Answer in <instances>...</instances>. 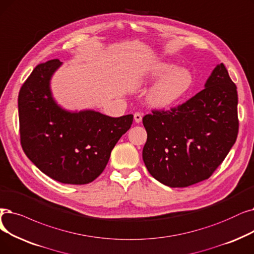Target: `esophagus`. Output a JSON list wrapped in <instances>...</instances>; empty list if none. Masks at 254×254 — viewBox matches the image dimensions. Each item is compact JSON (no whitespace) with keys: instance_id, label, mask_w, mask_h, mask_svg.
<instances>
[{"instance_id":"obj_1","label":"esophagus","mask_w":254,"mask_h":254,"mask_svg":"<svg viewBox=\"0 0 254 254\" xmlns=\"http://www.w3.org/2000/svg\"><path fill=\"white\" fill-rule=\"evenodd\" d=\"M134 119H135V121H136L137 124L141 123V120H142V113H140V112H136V113L134 114Z\"/></svg>"}]
</instances>
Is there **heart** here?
I'll return each instance as SVG.
<instances>
[{"label": "heart", "mask_w": 254, "mask_h": 254, "mask_svg": "<svg viewBox=\"0 0 254 254\" xmlns=\"http://www.w3.org/2000/svg\"><path fill=\"white\" fill-rule=\"evenodd\" d=\"M150 75L163 78L154 85L148 93V102L156 108H168L189 91L193 83V75L186 68H176L172 63L161 62L153 66Z\"/></svg>", "instance_id": "1"}]
</instances>
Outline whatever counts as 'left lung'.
<instances>
[{
    "mask_svg": "<svg viewBox=\"0 0 254 254\" xmlns=\"http://www.w3.org/2000/svg\"><path fill=\"white\" fill-rule=\"evenodd\" d=\"M204 87L186 103L152 110L142 119L147 131L143 161L151 176L171 188L207 180L237 140V86L223 63Z\"/></svg>",
    "mask_w": 254,
    "mask_h": 254,
    "instance_id": "left-lung-1",
    "label": "left lung"
}]
</instances>
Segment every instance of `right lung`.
I'll list each match as a JSON object with an SVG mask.
<instances>
[{"label":"right lung","instance_id":"obj_1","mask_svg":"<svg viewBox=\"0 0 254 254\" xmlns=\"http://www.w3.org/2000/svg\"><path fill=\"white\" fill-rule=\"evenodd\" d=\"M61 64L58 59L38 64L21 86L20 144L31 162L51 179L85 185L104 171L115 144L133 124V115L114 118L92 110H63L50 88Z\"/></svg>","mask_w":254,"mask_h":254}]
</instances>
